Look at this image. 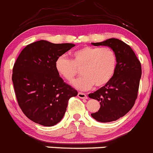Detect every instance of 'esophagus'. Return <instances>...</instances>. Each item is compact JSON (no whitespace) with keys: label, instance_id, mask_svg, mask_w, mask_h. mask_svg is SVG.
<instances>
[{"label":"esophagus","instance_id":"34e87169","mask_svg":"<svg viewBox=\"0 0 153 153\" xmlns=\"http://www.w3.org/2000/svg\"><path fill=\"white\" fill-rule=\"evenodd\" d=\"M78 97L79 98H81V99H88V96H87L86 94L81 92H78Z\"/></svg>","mask_w":153,"mask_h":153}]
</instances>
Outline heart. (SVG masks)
Segmentation results:
<instances>
[{
  "mask_svg": "<svg viewBox=\"0 0 153 153\" xmlns=\"http://www.w3.org/2000/svg\"><path fill=\"white\" fill-rule=\"evenodd\" d=\"M116 67V53L109 47H85L73 52L72 59L60 55L55 61L56 72L68 81H73L81 68L82 75L72 85L81 91L91 89L94 85L102 87L109 83Z\"/></svg>",
  "mask_w": 153,
  "mask_h": 153,
  "instance_id": "heart-1",
  "label": "heart"
}]
</instances>
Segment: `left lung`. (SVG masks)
<instances>
[{
  "label": "left lung",
  "instance_id": "obj_1",
  "mask_svg": "<svg viewBox=\"0 0 153 153\" xmlns=\"http://www.w3.org/2000/svg\"><path fill=\"white\" fill-rule=\"evenodd\" d=\"M94 46H108L117 56V67L109 83L88 97L100 102V108L91 116L100 122L116 121L126 115L134 106L137 98L140 80L142 74L141 64L131 47L121 40L109 39Z\"/></svg>",
  "mask_w": 153,
  "mask_h": 153
}]
</instances>
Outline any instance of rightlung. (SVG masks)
<instances>
[{"label": "right lung", "mask_w": 153, "mask_h": 153, "mask_svg": "<svg viewBox=\"0 0 153 153\" xmlns=\"http://www.w3.org/2000/svg\"><path fill=\"white\" fill-rule=\"evenodd\" d=\"M75 44L41 41L27 45L14 63L12 81L19 105L27 118L43 126L59 123L68 100L78 95L56 72L55 61Z\"/></svg>", "instance_id": "1"}]
</instances>
